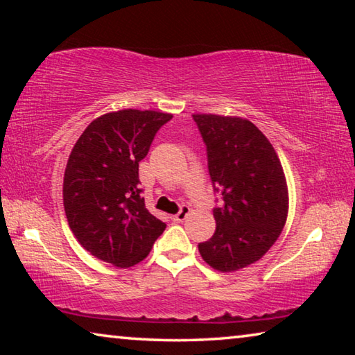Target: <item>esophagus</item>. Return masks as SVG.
<instances>
[{"label":"esophagus","instance_id":"esophagus-1","mask_svg":"<svg viewBox=\"0 0 355 355\" xmlns=\"http://www.w3.org/2000/svg\"><path fill=\"white\" fill-rule=\"evenodd\" d=\"M189 213H191V208L188 205H183L182 208H180V211L175 216H172V220L173 222H183L186 218H188Z\"/></svg>","mask_w":355,"mask_h":355}]
</instances>
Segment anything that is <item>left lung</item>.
<instances>
[{"instance_id": "1", "label": "left lung", "mask_w": 355, "mask_h": 355, "mask_svg": "<svg viewBox=\"0 0 355 355\" xmlns=\"http://www.w3.org/2000/svg\"><path fill=\"white\" fill-rule=\"evenodd\" d=\"M207 146L208 171L222 205L214 235L199 244L213 269L232 272L271 249L288 216V188L272 144L248 119L194 114Z\"/></svg>"}]
</instances>
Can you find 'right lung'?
<instances>
[{"mask_svg": "<svg viewBox=\"0 0 355 355\" xmlns=\"http://www.w3.org/2000/svg\"><path fill=\"white\" fill-rule=\"evenodd\" d=\"M172 114L122 110L95 119L71 148L64 173V209L84 249L117 268L135 266L166 224L146 208L139 161Z\"/></svg>", "mask_w": 355, "mask_h": 355, "instance_id": "obj_1", "label": "right lung"}]
</instances>
